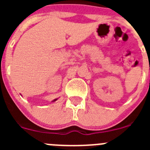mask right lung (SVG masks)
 Instances as JSON below:
<instances>
[{
  "instance_id": "add662e5",
  "label": "right lung",
  "mask_w": 150,
  "mask_h": 150,
  "mask_svg": "<svg viewBox=\"0 0 150 150\" xmlns=\"http://www.w3.org/2000/svg\"><path fill=\"white\" fill-rule=\"evenodd\" d=\"M57 100V99H55V100H52V101H55V100Z\"/></svg>"
}]
</instances>
